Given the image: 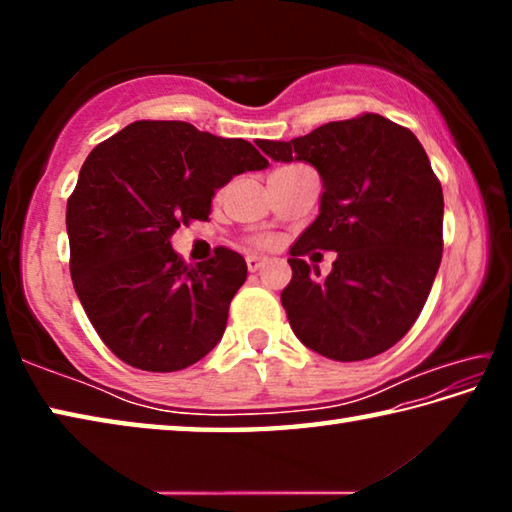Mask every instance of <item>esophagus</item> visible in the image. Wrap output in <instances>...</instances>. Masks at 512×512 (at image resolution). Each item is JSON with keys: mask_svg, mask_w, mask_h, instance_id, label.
Instances as JSON below:
<instances>
[{"mask_svg": "<svg viewBox=\"0 0 512 512\" xmlns=\"http://www.w3.org/2000/svg\"><path fill=\"white\" fill-rule=\"evenodd\" d=\"M246 264H248V271L255 273V271H259V268L266 264V259L264 257H257V255H248L246 257Z\"/></svg>", "mask_w": 512, "mask_h": 512, "instance_id": "34e87169", "label": "esophagus"}]
</instances>
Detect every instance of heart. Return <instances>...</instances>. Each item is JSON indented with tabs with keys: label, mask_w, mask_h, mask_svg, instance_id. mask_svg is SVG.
<instances>
[{
	"label": "heart",
	"mask_w": 512,
	"mask_h": 512,
	"mask_svg": "<svg viewBox=\"0 0 512 512\" xmlns=\"http://www.w3.org/2000/svg\"><path fill=\"white\" fill-rule=\"evenodd\" d=\"M257 246H271V239H268V237H262V239H257Z\"/></svg>",
	"instance_id": "obj_1"
}]
</instances>
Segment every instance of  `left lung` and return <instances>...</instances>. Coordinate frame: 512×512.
<instances>
[{"instance_id": "8db88e82", "label": "left lung", "mask_w": 512, "mask_h": 512, "mask_svg": "<svg viewBox=\"0 0 512 512\" xmlns=\"http://www.w3.org/2000/svg\"><path fill=\"white\" fill-rule=\"evenodd\" d=\"M257 146L275 162H309L323 180L320 214L289 250L282 307L293 334L334 361L393 348L420 316L443 257V187L418 137L366 112ZM311 249L337 253L327 278L301 259Z\"/></svg>"}]
</instances>
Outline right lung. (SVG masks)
Here are the masks:
<instances>
[{
    "label": "right lung",
    "instance_id": "1",
    "mask_svg": "<svg viewBox=\"0 0 512 512\" xmlns=\"http://www.w3.org/2000/svg\"><path fill=\"white\" fill-rule=\"evenodd\" d=\"M268 160L187 121H135L94 146L67 201L69 271L101 341L149 372L183 370L221 341L246 259L216 248L185 264L171 235L207 221L216 189Z\"/></svg>",
    "mask_w": 512,
    "mask_h": 512
}]
</instances>
